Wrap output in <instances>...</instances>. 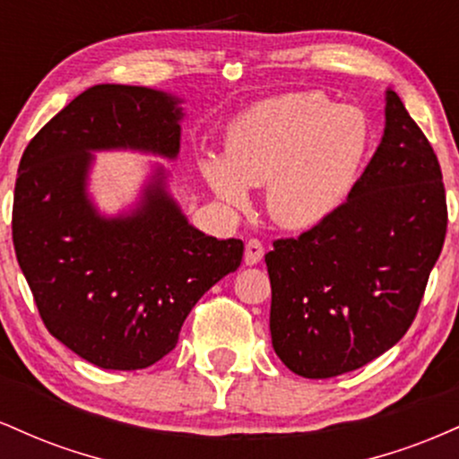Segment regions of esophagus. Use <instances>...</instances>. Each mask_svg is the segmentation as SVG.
Instances as JSON below:
<instances>
[{"instance_id":"1","label":"esophagus","mask_w":459,"mask_h":459,"mask_svg":"<svg viewBox=\"0 0 459 459\" xmlns=\"http://www.w3.org/2000/svg\"><path fill=\"white\" fill-rule=\"evenodd\" d=\"M263 255H265V250H263V244L259 239H250L246 244V252H244V263L246 265H256V263H261Z\"/></svg>"}]
</instances>
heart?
Wrapping results in <instances>:
<instances>
[{"mask_svg":"<svg viewBox=\"0 0 459 459\" xmlns=\"http://www.w3.org/2000/svg\"><path fill=\"white\" fill-rule=\"evenodd\" d=\"M368 152L365 114L317 92L252 105L226 129V157L204 152L200 172L233 212L250 207V187L267 186L276 224L307 230L343 207Z\"/></svg>","mask_w":459,"mask_h":459,"instance_id":"heart-1","label":"heart"}]
</instances>
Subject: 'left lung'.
<instances>
[{
    "label": "left lung",
    "instance_id": "1",
    "mask_svg": "<svg viewBox=\"0 0 459 459\" xmlns=\"http://www.w3.org/2000/svg\"><path fill=\"white\" fill-rule=\"evenodd\" d=\"M384 116L343 207L265 255L273 351L310 380L365 367L402 339L445 244L438 157L391 88Z\"/></svg>",
    "mask_w": 459,
    "mask_h": 459
}]
</instances>
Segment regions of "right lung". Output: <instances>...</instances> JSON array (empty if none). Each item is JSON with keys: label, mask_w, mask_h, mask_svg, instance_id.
Listing matches in <instances>:
<instances>
[{"label": "right lung", "mask_w": 459, "mask_h": 459, "mask_svg": "<svg viewBox=\"0 0 459 459\" xmlns=\"http://www.w3.org/2000/svg\"><path fill=\"white\" fill-rule=\"evenodd\" d=\"M181 103L155 88L92 86L21 157L13 207L21 272L47 330L94 367L135 371L161 360L194 304L244 256L241 239L189 224L161 163L125 212L105 215L91 196L94 152L177 160Z\"/></svg>", "instance_id": "right-lung-1"}]
</instances>
